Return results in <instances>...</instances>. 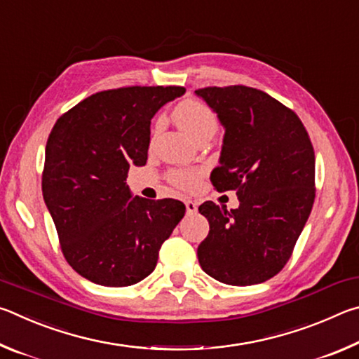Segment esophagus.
I'll list each match as a JSON object with an SVG mask.
<instances>
[{
	"instance_id": "esophagus-1",
	"label": "esophagus",
	"mask_w": 359,
	"mask_h": 359,
	"mask_svg": "<svg viewBox=\"0 0 359 359\" xmlns=\"http://www.w3.org/2000/svg\"><path fill=\"white\" fill-rule=\"evenodd\" d=\"M185 208H187V214H194L198 210V204L191 201V199H187L185 201Z\"/></svg>"
}]
</instances>
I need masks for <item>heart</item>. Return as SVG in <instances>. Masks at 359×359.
Wrapping results in <instances>:
<instances>
[{
  "label": "heart",
  "mask_w": 359,
  "mask_h": 359,
  "mask_svg": "<svg viewBox=\"0 0 359 359\" xmlns=\"http://www.w3.org/2000/svg\"><path fill=\"white\" fill-rule=\"evenodd\" d=\"M174 120L182 131H185L193 141L203 137H212L218 130V118L215 112L204 102L196 100H185L174 109ZM174 185L184 190H193L198 184V171L194 169H177L169 174Z\"/></svg>",
  "instance_id": "obj_1"
}]
</instances>
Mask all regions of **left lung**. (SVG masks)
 Returning <instances> with one entry per match:
<instances>
[{
    "label": "left lung",
    "instance_id": "left-lung-1",
    "mask_svg": "<svg viewBox=\"0 0 359 359\" xmlns=\"http://www.w3.org/2000/svg\"><path fill=\"white\" fill-rule=\"evenodd\" d=\"M224 128L217 191H238L239 208L199 205L209 234L198 247L203 271L215 280L247 287L282 271L315 199V154L297 115L257 88L196 90Z\"/></svg>",
    "mask_w": 359,
    "mask_h": 359
}]
</instances>
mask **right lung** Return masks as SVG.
Segmentation results:
<instances>
[{"instance_id":"right-lung-1","label":"right lung","mask_w":359,"mask_h":359,"mask_svg":"<svg viewBox=\"0 0 359 359\" xmlns=\"http://www.w3.org/2000/svg\"><path fill=\"white\" fill-rule=\"evenodd\" d=\"M184 93V87L106 90L53 125L42 196L66 261L87 280L102 287L141 282L184 218V203L133 198L126 185L130 166L147 161L154 115Z\"/></svg>"}]
</instances>
